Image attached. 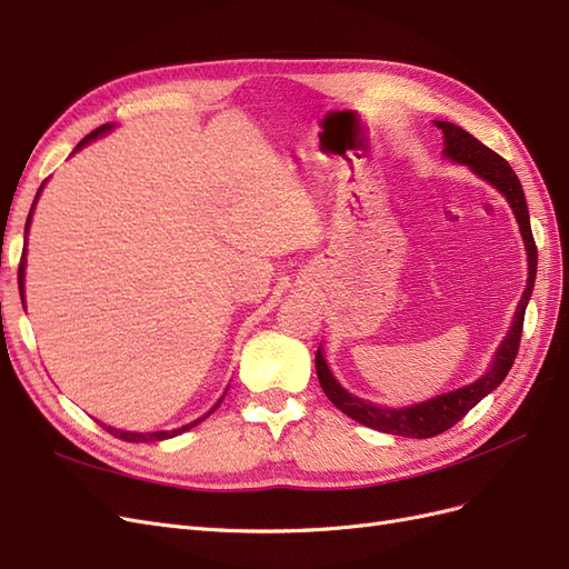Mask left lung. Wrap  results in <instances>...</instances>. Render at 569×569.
Segmentation results:
<instances>
[{"label": "left lung", "instance_id": "left-lung-1", "mask_svg": "<svg viewBox=\"0 0 569 569\" xmlns=\"http://www.w3.org/2000/svg\"><path fill=\"white\" fill-rule=\"evenodd\" d=\"M437 126L443 132L446 157L475 170L479 178L491 182L498 192L508 199L515 218H518V222H520V232H522L527 256H529V280H527L525 297L520 299L518 313H515L510 332L503 339L501 349L496 351V358H493L489 372L485 377H479L477 382H472L468 387L435 396V399H429L425 403L410 406V408H382V406H372L368 401H360L347 389H341L332 377L330 368H327L320 349L316 353V372H318L320 387H322L327 399H330L341 412H347L349 418H353L360 425L380 429V432L399 435V437H416V439H429V437H437V435L446 432V429H451L458 420L468 416V412L481 399H485L489 391H493L506 380V375L510 372V368L515 363V356H518V349H520L525 308L531 297L533 278H537V244H533L522 184H520L518 176H515V170L510 168V163L503 157H498L496 151L481 144L470 132H465L462 128H458L453 123H446V120H437Z\"/></svg>", "mask_w": 569, "mask_h": 569}]
</instances>
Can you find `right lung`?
I'll use <instances>...</instances> for the list:
<instances>
[{
  "label": "right lung",
  "mask_w": 569,
  "mask_h": 569,
  "mask_svg": "<svg viewBox=\"0 0 569 569\" xmlns=\"http://www.w3.org/2000/svg\"><path fill=\"white\" fill-rule=\"evenodd\" d=\"M107 130H111V126H101V128H97V130H92L88 137H82V140L78 142V147H76V151L80 149V147H84L88 142H92L94 137H99L101 132H107ZM42 189V187H40ZM40 194V192H38ZM30 216H32V209H30V213H28V226H30ZM28 226H26V232H28ZM23 268H26V263L21 261V268H19V284H21V289H23ZM218 408V406H216ZM213 408V410H216ZM211 410V412H213ZM211 412H206L203 418H209ZM203 418H199L197 422H192V425H184V427H180V429H173V432H149V435H137V432H123V429H113V427H107L104 425V429L109 435H113V437H118V439H123V441H161V439H168V437H176V435H180V432H184V429H189V427H194V425H199Z\"/></svg>",
  "instance_id": "add662e5"
}]
</instances>
